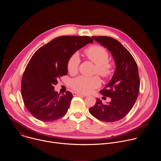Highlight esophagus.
Wrapping results in <instances>:
<instances>
[{
    "instance_id": "1",
    "label": "esophagus",
    "mask_w": 161,
    "mask_h": 161,
    "mask_svg": "<svg viewBox=\"0 0 161 161\" xmlns=\"http://www.w3.org/2000/svg\"><path fill=\"white\" fill-rule=\"evenodd\" d=\"M73 96H83V97H85V95H83V94L78 93V92H73Z\"/></svg>"
}]
</instances>
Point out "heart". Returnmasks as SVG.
Instances as JSON below:
<instances>
[{"label": "heart", "instance_id": "b5f03b06", "mask_svg": "<svg viewBox=\"0 0 161 161\" xmlns=\"http://www.w3.org/2000/svg\"><path fill=\"white\" fill-rule=\"evenodd\" d=\"M86 58L95 65L94 72L104 78H111L114 72V67L112 63L108 61V52L103 47L94 45L87 48L85 50ZM80 64V58L77 53L73 54L67 62V70L71 75L77 73ZM101 81L99 77L78 76L71 81V86L79 93L88 94L92 92L96 88H99Z\"/></svg>", "mask_w": 161, "mask_h": 161}]
</instances>
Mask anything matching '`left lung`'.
I'll return each mask as SVG.
<instances>
[{"label":"left lung","instance_id":"obj_1","mask_svg":"<svg viewBox=\"0 0 161 161\" xmlns=\"http://www.w3.org/2000/svg\"><path fill=\"white\" fill-rule=\"evenodd\" d=\"M92 37L110 52L115 62V71L110 81L100 91L103 96L110 97L111 101L103 104L97 98L96 104L89 111L101 121L116 122L127 115L138 96V69L132 55L117 40L108 36Z\"/></svg>","mask_w":161,"mask_h":161}]
</instances>
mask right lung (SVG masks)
<instances>
[{"instance_id":"obj_1","label":"right lung","mask_w":161,"mask_h":161,"mask_svg":"<svg viewBox=\"0 0 161 161\" xmlns=\"http://www.w3.org/2000/svg\"><path fill=\"white\" fill-rule=\"evenodd\" d=\"M93 40L88 36H60L39 48L23 75L21 96L37 119L52 122L64 116L73 98L71 92L59 96L54 90L60 77L67 75V62L76 51Z\"/></svg>"}]
</instances>
